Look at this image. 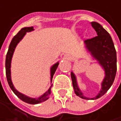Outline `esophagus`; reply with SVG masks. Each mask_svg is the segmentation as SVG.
<instances>
[{
	"instance_id": "esophagus-1",
	"label": "esophagus",
	"mask_w": 121,
	"mask_h": 121,
	"mask_svg": "<svg viewBox=\"0 0 121 121\" xmlns=\"http://www.w3.org/2000/svg\"><path fill=\"white\" fill-rule=\"evenodd\" d=\"M64 60H71V57L69 55H65L64 56Z\"/></svg>"
}]
</instances>
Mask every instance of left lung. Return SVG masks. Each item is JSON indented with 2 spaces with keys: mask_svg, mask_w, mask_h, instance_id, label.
Listing matches in <instances>:
<instances>
[{
  "mask_svg": "<svg viewBox=\"0 0 121 121\" xmlns=\"http://www.w3.org/2000/svg\"><path fill=\"white\" fill-rule=\"evenodd\" d=\"M91 25L96 31L97 36L84 41L85 47L92 56L98 61L105 71V76L102 83V88L98 95L93 98L85 97L78 88L75 74L71 72L73 87L76 95L84 99H97L103 96L112 85L116 74V51L113 42L109 34L96 22H91Z\"/></svg>",
  "mask_w": 121,
  "mask_h": 121,
  "instance_id": "8db88e82",
  "label": "left lung"
}]
</instances>
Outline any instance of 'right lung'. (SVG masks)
Listing matches in <instances>:
<instances>
[{"label":"right lung","instance_id":"add662e5","mask_svg":"<svg viewBox=\"0 0 121 121\" xmlns=\"http://www.w3.org/2000/svg\"><path fill=\"white\" fill-rule=\"evenodd\" d=\"M34 27H24L22 28L16 36H14V38H12V41L9 45V48H8V53L6 55V59H5V71H6V77H7V80H8V83L9 84V86L10 87L11 90L13 91V92L23 102H26L28 104H37L39 103H41L45 100H47L49 98V96L51 93V87L52 86V85L50 87V88L48 89V90L44 93L43 95H41L40 97H38V98H31L29 97H27L24 95H23L22 93L18 92L14 87V85L12 84V80H11V71H10V67H11V61H12V57L14 53V51L15 50L16 46L17 45V44L19 43V41L23 38V37L25 36V34H26V32H30L34 31ZM59 65V62H57L56 64H55L50 69V75H51V83H52V80L53 78V76L56 71V69H57Z\"/></svg>","mask_w":121,"mask_h":121}]
</instances>
